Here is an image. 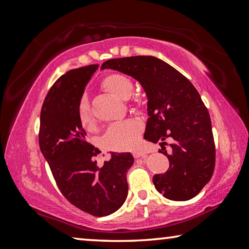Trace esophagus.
Returning a JSON list of instances; mask_svg holds the SVG:
<instances>
[{"label": "esophagus", "mask_w": 249, "mask_h": 249, "mask_svg": "<svg viewBox=\"0 0 249 249\" xmlns=\"http://www.w3.org/2000/svg\"><path fill=\"white\" fill-rule=\"evenodd\" d=\"M145 151L142 150H135L133 151V156L135 158H141V157H145Z\"/></svg>", "instance_id": "obj_1"}]
</instances>
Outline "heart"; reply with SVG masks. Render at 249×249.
<instances>
[{"instance_id":"1","label":"heart","mask_w":249,"mask_h":249,"mask_svg":"<svg viewBox=\"0 0 249 249\" xmlns=\"http://www.w3.org/2000/svg\"><path fill=\"white\" fill-rule=\"evenodd\" d=\"M107 93L123 101L128 100L133 94L134 84L126 75L114 73L103 79L101 83ZM79 122L84 129H90L93 126V115L87 98L80 100L78 105ZM142 130V124L137 120H127L112 125L105 134V144L108 148L115 150L129 149L136 144L138 135Z\"/></svg>"}]
</instances>
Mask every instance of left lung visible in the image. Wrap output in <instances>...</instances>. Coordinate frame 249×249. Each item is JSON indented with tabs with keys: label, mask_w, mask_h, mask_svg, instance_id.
I'll return each instance as SVG.
<instances>
[{
	"label": "left lung",
	"mask_w": 249,
	"mask_h": 249,
	"mask_svg": "<svg viewBox=\"0 0 249 249\" xmlns=\"http://www.w3.org/2000/svg\"><path fill=\"white\" fill-rule=\"evenodd\" d=\"M101 69L127 74L145 91L148 120L144 138L159 142V151L169 159L165 174L153 178L157 191L174 201L195 197L215 166L212 124L199 92L178 70L153 56L109 59ZM166 138L172 140L170 154L164 150Z\"/></svg>",
	"instance_id": "left-lung-1"
}]
</instances>
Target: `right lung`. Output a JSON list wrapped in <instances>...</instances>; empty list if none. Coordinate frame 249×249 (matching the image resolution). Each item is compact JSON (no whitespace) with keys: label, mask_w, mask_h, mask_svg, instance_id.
Masks as SVG:
<instances>
[{"label":"right lung","mask_w":249,"mask_h":249,"mask_svg":"<svg viewBox=\"0 0 249 249\" xmlns=\"http://www.w3.org/2000/svg\"><path fill=\"white\" fill-rule=\"evenodd\" d=\"M98 65L70 70L54 82L40 112L39 147L58 188L71 204L94 216L119 210L127 197L126 175L134 162L129 153H111L99 167L100 153L87 142L78 105Z\"/></svg>","instance_id":"add662e5"}]
</instances>
